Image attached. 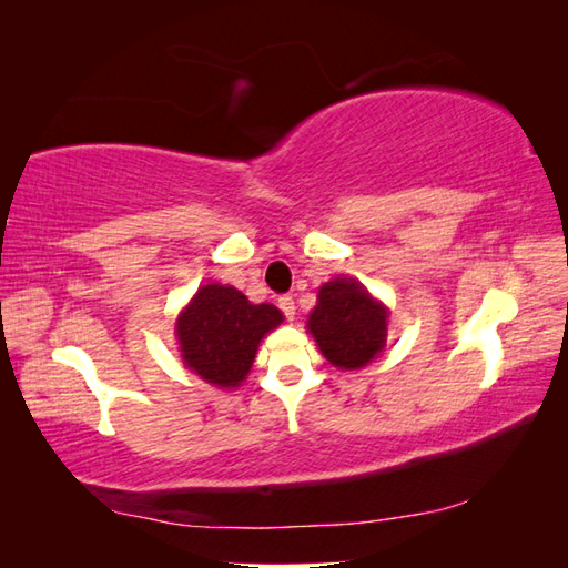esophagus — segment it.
<instances>
[{"mask_svg":"<svg viewBox=\"0 0 568 568\" xmlns=\"http://www.w3.org/2000/svg\"><path fill=\"white\" fill-rule=\"evenodd\" d=\"M280 307H282V313L286 315V320L296 317V303L291 296H280Z\"/></svg>","mask_w":568,"mask_h":568,"instance_id":"1","label":"esophagus"}]
</instances>
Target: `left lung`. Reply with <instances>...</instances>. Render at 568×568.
Returning <instances> with one entry per match:
<instances>
[{
  "label": "left lung",
  "instance_id": "1",
  "mask_svg": "<svg viewBox=\"0 0 568 568\" xmlns=\"http://www.w3.org/2000/svg\"><path fill=\"white\" fill-rule=\"evenodd\" d=\"M388 307L348 277L326 282L307 317L322 355L338 369H363L386 346Z\"/></svg>",
  "mask_w": 568,
  "mask_h": 568
}]
</instances>
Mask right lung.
Masks as SVG:
<instances>
[{
	"label": "right lung",
	"mask_w": 568,
	"mask_h": 568,
	"mask_svg": "<svg viewBox=\"0 0 568 568\" xmlns=\"http://www.w3.org/2000/svg\"><path fill=\"white\" fill-rule=\"evenodd\" d=\"M282 322V311L270 303L255 305L234 286L205 284L175 324L184 367L205 384L236 388L251 372L263 336Z\"/></svg>",
	"instance_id": "1"
}]
</instances>
